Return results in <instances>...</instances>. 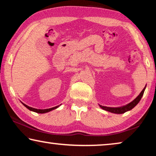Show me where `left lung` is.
<instances>
[{
  "label": "left lung",
  "mask_w": 156,
  "mask_h": 156,
  "mask_svg": "<svg viewBox=\"0 0 156 156\" xmlns=\"http://www.w3.org/2000/svg\"><path fill=\"white\" fill-rule=\"evenodd\" d=\"M145 88H146V87L144 88L142 91L141 92L140 94H139V95H138V97H136V98L134 99V100H133L132 102H130L129 104H127L126 106H122V107H118V108L106 107V106H101V105H99V106H100V107L102 109H104V110L109 111V112H111V113H118V114H121V113H124L125 112H127V111L131 110V109L133 108L134 106H135L136 104L139 103V101L141 100V97H142V96H143L144 92V90H145Z\"/></svg>",
  "instance_id": "8db88e82"
}]
</instances>
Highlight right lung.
Wrapping results in <instances>:
<instances>
[{
  "mask_svg": "<svg viewBox=\"0 0 156 156\" xmlns=\"http://www.w3.org/2000/svg\"><path fill=\"white\" fill-rule=\"evenodd\" d=\"M23 104V103H22ZM24 104V106L25 107H27L28 109H29L30 111H34V112L36 113H47L49 112V111H52V110H54V109L57 108V107H59V106H55V107L53 108H47V109H37V108H32V107H30V106H28L26 104Z\"/></svg>",
  "mask_w": 156,
  "mask_h": 156,
  "instance_id": "right-lung-1",
  "label": "right lung"
}]
</instances>
